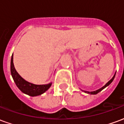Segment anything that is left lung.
<instances>
[{
  "label": "left lung",
  "mask_w": 124,
  "mask_h": 124,
  "mask_svg": "<svg viewBox=\"0 0 124 124\" xmlns=\"http://www.w3.org/2000/svg\"><path fill=\"white\" fill-rule=\"evenodd\" d=\"M115 76H116V73H115V74L114 75V76L112 77V78L110 80H109L108 82H107L105 85H104L103 87H101V88L98 89V90H95V91H92V92H88V91H85V90H82V91L84 92H85V93H89V94H97L98 93H99L100 92H101L103 89H104L105 88H106L107 86H108L110 84L112 83V81L114 80V79L115 78Z\"/></svg>",
  "instance_id": "left-lung-1"
}]
</instances>
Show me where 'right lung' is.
Instances as JSON below:
<instances>
[{
    "label": "right lung",
    "mask_w": 124,
    "mask_h": 124,
    "mask_svg": "<svg viewBox=\"0 0 124 124\" xmlns=\"http://www.w3.org/2000/svg\"><path fill=\"white\" fill-rule=\"evenodd\" d=\"M10 72L12 78L18 89L22 92L27 94L28 96H32V97L40 96L47 91L52 85V82L47 84L37 85V84L31 83L22 78L15 69L13 63V54L11 57V62H10Z\"/></svg>",
    "instance_id": "add662e5"
}]
</instances>
